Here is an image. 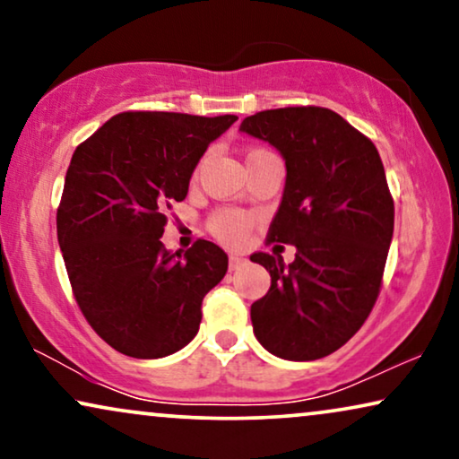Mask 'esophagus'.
I'll use <instances>...</instances> for the list:
<instances>
[{"mask_svg": "<svg viewBox=\"0 0 459 459\" xmlns=\"http://www.w3.org/2000/svg\"><path fill=\"white\" fill-rule=\"evenodd\" d=\"M242 265H247V259L240 255H230V272H236V269H240Z\"/></svg>", "mask_w": 459, "mask_h": 459, "instance_id": "obj_1", "label": "esophagus"}]
</instances>
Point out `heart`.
<instances>
[{
  "label": "heart",
  "instance_id": "1",
  "mask_svg": "<svg viewBox=\"0 0 459 459\" xmlns=\"http://www.w3.org/2000/svg\"><path fill=\"white\" fill-rule=\"evenodd\" d=\"M253 152H259V150H253ZM248 152V154H253ZM253 228V217L247 215L242 211L234 209H221L215 211L209 219V230L211 234L225 244H240L244 238H247L248 230Z\"/></svg>",
  "mask_w": 459,
  "mask_h": 459
}]
</instances>
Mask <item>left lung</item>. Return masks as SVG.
<instances>
[{"label":"left lung","instance_id":"obj_1","mask_svg":"<svg viewBox=\"0 0 459 459\" xmlns=\"http://www.w3.org/2000/svg\"><path fill=\"white\" fill-rule=\"evenodd\" d=\"M240 131L284 156V196L267 238L297 247L290 265L280 255L250 256L272 275L250 307L255 336L281 359H322L378 299L394 225L385 167L372 140L322 106L256 112Z\"/></svg>","mask_w":459,"mask_h":459}]
</instances>
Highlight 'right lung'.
<instances>
[{
	"mask_svg": "<svg viewBox=\"0 0 459 459\" xmlns=\"http://www.w3.org/2000/svg\"><path fill=\"white\" fill-rule=\"evenodd\" d=\"M234 115L121 112L79 143L56 215L73 294L118 353L159 359L196 336L204 294L228 272L217 244L169 253L167 212Z\"/></svg>",
	"mask_w": 459,
	"mask_h": 459,
	"instance_id": "right-lung-1",
	"label": "right lung"
}]
</instances>
